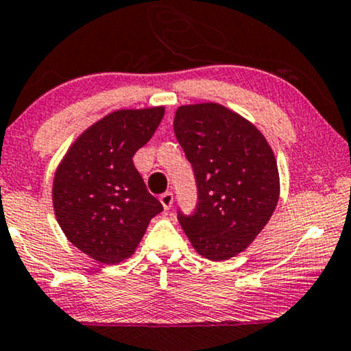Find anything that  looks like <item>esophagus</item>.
I'll return each instance as SVG.
<instances>
[{"instance_id": "esophagus-1", "label": "esophagus", "mask_w": 351, "mask_h": 351, "mask_svg": "<svg viewBox=\"0 0 351 351\" xmlns=\"http://www.w3.org/2000/svg\"><path fill=\"white\" fill-rule=\"evenodd\" d=\"M159 200H161V203H162V206H164V210H171V206H172V202H174V195H172L171 192H166V193H162L161 197H159Z\"/></svg>"}]
</instances>
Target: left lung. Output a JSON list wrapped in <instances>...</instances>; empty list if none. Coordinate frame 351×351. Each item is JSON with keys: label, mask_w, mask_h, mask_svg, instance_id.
Instances as JSON below:
<instances>
[{"label": "left lung", "mask_w": 351, "mask_h": 351, "mask_svg": "<svg viewBox=\"0 0 351 351\" xmlns=\"http://www.w3.org/2000/svg\"><path fill=\"white\" fill-rule=\"evenodd\" d=\"M174 133L195 172L197 210L179 213L190 244L208 261L244 252L280 198L274 149L252 122L218 102L180 106Z\"/></svg>", "instance_id": "1"}]
</instances>
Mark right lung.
I'll return each mask as SVG.
<instances>
[{
	"mask_svg": "<svg viewBox=\"0 0 351 351\" xmlns=\"http://www.w3.org/2000/svg\"><path fill=\"white\" fill-rule=\"evenodd\" d=\"M164 106L114 110L73 141L55 171L51 200L75 247L114 265L132 257L162 205L133 164L164 117Z\"/></svg>",
	"mask_w": 351,
	"mask_h": 351,
	"instance_id": "1",
	"label": "right lung"
}]
</instances>
